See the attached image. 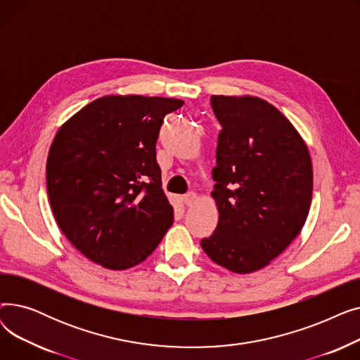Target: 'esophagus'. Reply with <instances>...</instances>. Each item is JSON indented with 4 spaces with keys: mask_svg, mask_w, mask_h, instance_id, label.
I'll return each mask as SVG.
<instances>
[{
    "mask_svg": "<svg viewBox=\"0 0 360 360\" xmlns=\"http://www.w3.org/2000/svg\"><path fill=\"white\" fill-rule=\"evenodd\" d=\"M197 198H198L197 194L191 191V193H188V194L184 195V202H185L188 207H191V205H194V202L197 201Z\"/></svg>",
    "mask_w": 360,
    "mask_h": 360,
    "instance_id": "34e87169",
    "label": "esophagus"
}]
</instances>
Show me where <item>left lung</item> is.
<instances>
[{
    "label": "left lung",
    "instance_id": "left-lung-1",
    "mask_svg": "<svg viewBox=\"0 0 360 360\" xmlns=\"http://www.w3.org/2000/svg\"><path fill=\"white\" fill-rule=\"evenodd\" d=\"M219 134L212 197L219 221L201 240L236 274L267 267L300 233L312 200V162L297 129L257 96H212Z\"/></svg>",
    "mask_w": 360,
    "mask_h": 360
}]
</instances>
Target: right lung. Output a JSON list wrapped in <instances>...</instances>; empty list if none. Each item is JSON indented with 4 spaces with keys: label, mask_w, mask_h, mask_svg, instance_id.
Segmentation results:
<instances>
[{
    "label": "right lung",
    "mask_w": 360,
    "mask_h": 360,
    "mask_svg": "<svg viewBox=\"0 0 360 360\" xmlns=\"http://www.w3.org/2000/svg\"><path fill=\"white\" fill-rule=\"evenodd\" d=\"M184 101L109 94L67 120L51 144L46 186L72 247L109 270L137 266L174 223L162 190L156 141Z\"/></svg>",
    "instance_id": "add662e5"
}]
</instances>
